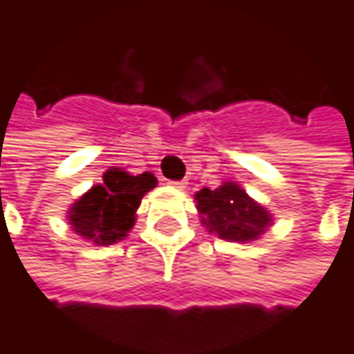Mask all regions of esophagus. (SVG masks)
Here are the masks:
<instances>
[{"label":"esophagus","mask_w":354,"mask_h":354,"mask_svg":"<svg viewBox=\"0 0 354 354\" xmlns=\"http://www.w3.org/2000/svg\"><path fill=\"white\" fill-rule=\"evenodd\" d=\"M174 188H178V190H182V188H186V182L184 180H174V182H170Z\"/></svg>","instance_id":"obj_1"}]
</instances>
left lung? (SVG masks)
Returning <instances> with one entry per match:
<instances>
[{
	"label": "left lung",
	"instance_id": "left-lung-1",
	"mask_svg": "<svg viewBox=\"0 0 354 354\" xmlns=\"http://www.w3.org/2000/svg\"><path fill=\"white\" fill-rule=\"evenodd\" d=\"M194 198L203 225L227 242L258 240L272 221L270 213L236 182H223L215 190L203 188Z\"/></svg>",
	"mask_w": 354,
	"mask_h": 354
}]
</instances>
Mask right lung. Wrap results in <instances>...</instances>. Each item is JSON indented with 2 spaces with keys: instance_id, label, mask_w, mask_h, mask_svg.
I'll return each instance as SVG.
<instances>
[{
  "instance_id": "add662e5",
  "label": "right lung",
  "mask_w": 354,
  "mask_h": 354,
  "mask_svg": "<svg viewBox=\"0 0 354 354\" xmlns=\"http://www.w3.org/2000/svg\"><path fill=\"white\" fill-rule=\"evenodd\" d=\"M102 180L71 205L67 221L77 236L96 246H110L127 238L141 198L156 188L158 180L149 172L133 176L120 168H110Z\"/></svg>"
}]
</instances>
